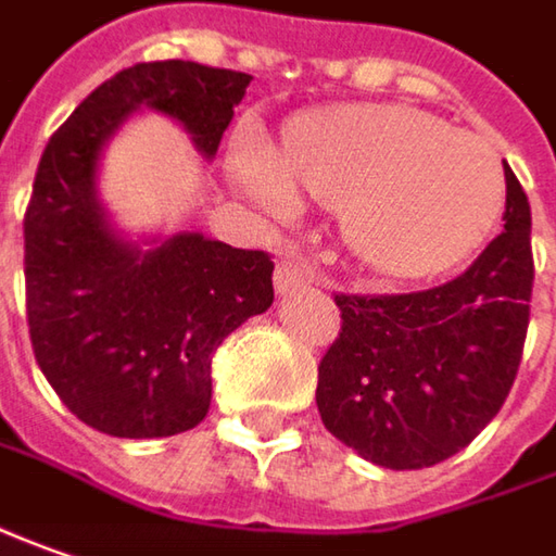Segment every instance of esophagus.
Returning <instances> with one entry per match:
<instances>
[{"label": "esophagus", "instance_id": "obj_1", "mask_svg": "<svg viewBox=\"0 0 556 556\" xmlns=\"http://www.w3.org/2000/svg\"><path fill=\"white\" fill-rule=\"evenodd\" d=\"M307 282H314V267L299 252L282 254L277 261V270H274V286H277L279 295L295 292V289H302Z\"/></svg>", "mask_w": 556, "mask_h": 556}]
</instances>
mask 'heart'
Masks as SVG:
<instances>
[{"instance_id": "b5f03b06", "label": "heart", "mask_w": 556, "mask_h": 556, "mask_svg": "<svg viewBox=\"0 0 556 556\" xmlns=\"http://www.w3.org/2000/svg\"><path fill=\"white\" fill-rule=\"evenodd\" d=\"M242 189L286 214L295 189L339 207L349 249L386 277H429L485 239L504 205V167L476 134L404 105H342L299 117L270 155L245 136Z\"/></svg>"}]
</instances>
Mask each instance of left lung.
Returning a JSON list of instances; mask_svg holds the SVG:
<instances>
[{
    "label": "left lung",
    "instance_id": "left-lung-1",
    "mask_svg": "<svg viewBox=\"0 0 556 556\" xmlns=\"http://www.w3.org/2000/svg\"><path fill=\"white\" fill-rule=\"evenodd\" d=\"M504 177V232L460 277L404 295H336L342 332L317 367V410L376 467L447 460L517 379L535 279L532 211L514 170Z\"/></svg>",
    "mask_w": 556,
    "mask_h": 556
}]
</instances>
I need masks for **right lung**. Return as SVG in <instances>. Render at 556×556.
<instances>
[{
    "instance_id": "right-lung-1",
    "label": "right lung",
    "mask_w": 556,
    "mask_h": 556,
    "mask_svg": "<svg viewBox=\"0 0 556 556\" xmlns=\"http://www.w3.org/2000/svg\"><path fill=\"white\" fill-rule=\"evenodd\" d=\"M249 74L146 61L96 86L52 134L24 214L27 324L67 410L117 439L177 435L211 407V354L274 304V261L202 232L142 249L99 202V157L136 109L174 117L217 155Z\"/></svg>"
}]
</instances>
